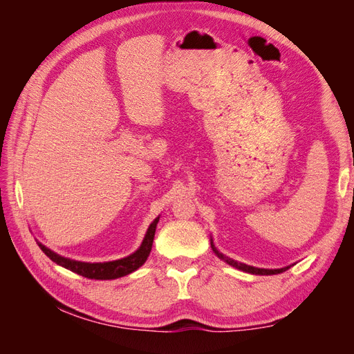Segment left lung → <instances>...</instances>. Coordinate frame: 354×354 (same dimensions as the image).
Instances as JSON below:
<instances>
[{
    "label": "left lung",
    "mask_w": 354,
    "mask_h": 354,
    "mask_svg": "<svg viewBox=\"0 0 354 354\" xmlns=\"http://www.w3.org/2000/svg\"><path fill=\"white\" fill-rule=\"evenodd\" d=\"M211 248H212L214 252H216V255L218 257L220 260L226 261L229 266L234 267V269H239V270H242V272L251 273V274H277V273H282V272H285V270L289 269V266L282 267V269H259V267H252V266H248V264L238 263L236 260L229 259V257H226V255H223L221 252H218V250H217L216 246H214V243H212V239H211Z\"/></svg>",
    "instance_id": "8db88e82"
}]
</instances>
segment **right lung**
<instances>
[{
	"instance_id": "obj_1",
	"label": "right lung",
	"mask_w": 354,
	"mask_h": 354,
	"mask_svg": "<svg viewBox=\"0 0 354 354\" xmlns=\"http://www.w3.org/2000/svg\"><path fill=\"white\" fill-rule=\"evenodd\" d=\"M159 221V217H156L151 226H149L145 239L136 252L131 255L124 257V259L115 260V261H106V263H84V261H77V260H71L66 259V257H62L56 254L55 251L48 250L46 245H42L38 242V246L41 251L44 252L51 261H55L56 264L65 267V269L81 274L84 277H88V279H97V281H111V279H118V277H122L136 272L138 267H142L145 261L147 260L149 254H151L152 250V243L155 238V230H156V224Z\"/></svg>"
}]
</instances>
